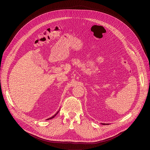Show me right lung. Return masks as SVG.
<instances>
[{"instance_id":"1","label":"right lung","mask_w":150,"mask_h":150,"mask_svg":"<svg viewBox=\"0 0 150 150\" xmlns=\"http://www.w3.org/2000/svg\"><path fill=\"white\" fill-rule=\"evenodd\" d=\"M58 112H59V111H58ZM58 112H57V113H56V115H54V116H52V117H50V118H49V119H47V120H51V119H52V118H53V117H54V116H56V115H57V113H58Z\"/></svg>"}]
</instances>
